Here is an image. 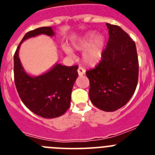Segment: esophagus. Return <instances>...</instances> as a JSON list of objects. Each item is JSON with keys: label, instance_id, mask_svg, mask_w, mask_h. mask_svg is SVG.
<instances>
[{"label": "esophagus", "instance_id": "1", "mask_svg": "<svg viewBox=\"0 0 155 155\" xmlns=\"http://www.w3.org/2000/svg\"><path fill=\"white\" fill-rule=\"evenodd\" d=\"M78 72L79 76H82V75L85 74V70L83 68H81V67H79L78 69Z\"/></svg>", "mask_w": 155, "mask_h": 155}]
</instances>
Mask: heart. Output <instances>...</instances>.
I'll return each mask as SVG.
<instances>
[{
	"instance_id": "heart-1",
	"label": "heart",
	"mask_w": 155,
	"mask_h": 155,
	"mask_svg": "<svg viewBox=\"0 0 155 155\" xmlns=\"http://www.w3.org/2000/svg\"><path fill=\"white\" fill-rule=\"evenodd\" d=\"M77 50H84L83 60L87 66H95L101 61L105 49V38L103 35H98L95 37L94 33H88L78 42L74 43ZM63 50L66 53L71 55L73 51L67 45L63 46Z\"/></svg>"
}]
</instances>
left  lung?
<instances>
[{"label": "left lung", "instance_id": "8db88e82", "mask_svg": "<svg viewBox=\"0 0 155 155\" xmlns=\"http://www.w3.org/2000/svg\"><path fill=\"white\" fill-rule=\"evenodd\" d=\"M109 41L102 61L86 75L89 98L98 109L113 112L125 105L136 90L139 63L134 41L118 25L106 23Z\"/></svg>", "mask_w": 155, "mask_h": 155}]
</instances>
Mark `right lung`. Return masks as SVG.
<instances>
[{
  "label": "right lung",
  "mask_w": 155,
  "mask_h": 155,
  "mask_svg": "<svg viewBox=\"0 0 155 155\" xmlns=\"http://www.w3.org/2000/svg\"><path fill=\"white\" fill-rule=\"evenodd\" d=\"M41 34L54 35L52 27H41L27 32L14 56V76L16 89L24 105L35 114L52 119L62 116L69 109L72 88L78 77V66L57 64L43 74L28 75L18 57L19 48L23 41Z\"/></svg>",
  "instance_id": "right-lung-1"
}]
</instances>
